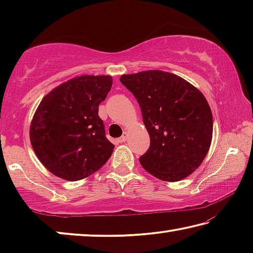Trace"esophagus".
Returning a JSON list of instances; mask_svg holds the SVG:
<instances>
[{"label":"esophagus","instance_id":"1","mask_svg":"<svg viewBox=\"0 0 253 253\" xmlns=\"http://www.w3.org/2000/svg\"><path fill=\"white\" fill-rule=\"evenodd\" d=\"M127 138H128V134H127V132H124V135L121 137V138H118V142L119 143H125Z\"/></svg>","mask_w":253,"mask_h":253}]
</instances>
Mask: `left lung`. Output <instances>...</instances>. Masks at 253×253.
Instances as JSON below:
<instances>
[{"label": "left lung", "mask_w": 253, "mask_h": 253, "mask_svg": "<svg viewBox=\"0 0 253 253\" xmlns=\"http://www.w3.org/2000/svg\"><path fill=\"white\" fill-rule=\"evenodd\" d=\"M121 83L138 101L151 138L139 163L168 182L187 177L211 146L213 117L208 100L193 84L161 70L123 75Z\"/></svg>", "instance_id": "left-lung-1"}]
</instances>
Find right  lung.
Returning a JSON list of instances; mask_svg holds the SVG:
<instances>
[{"label": "right lung", "instance_id": "obj_1", "mask_svg": "<svg viewBox=\"0 0 253 253\" xmlns=\"http://www.w3.org/2000/svg\"><path fill=\"white\" fill-rule=\"evenodd\" d=\"M113 85L111 76H80L43 97L32 118L30 140L44 168L79 181L99 170L114 145L106 138L98 107Z\"/></svg>", "mask_w": 253, "mask_h": 253}]
</instances>
